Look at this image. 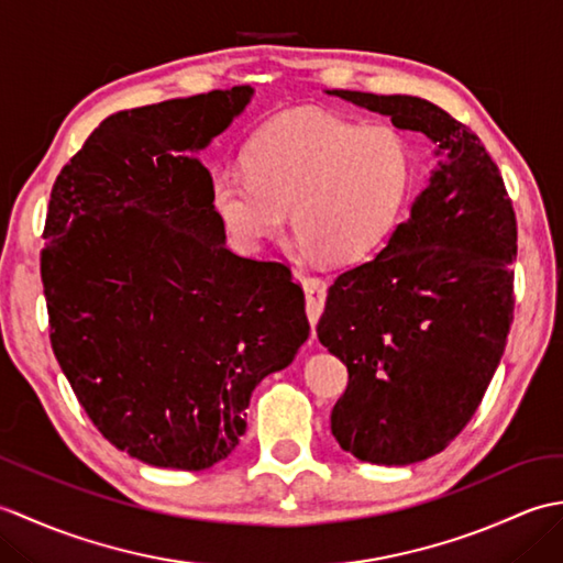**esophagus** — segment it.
I'll return each instance as SVG.
<instances>
[{"mask_svg":"<svg viewBox=\"0 0 563 563\" xmlns=\"http://www.w3.org/2000/svg\"><path fill=\"white\" fill-rule=\"evenodd\" d=\"M297 278H300L302 288H305V297H307V317H309V324H314L321 317V309H324L327 302V288L329 283L324 278H317V275H305L302 271H295Z\"/></svg>","mask_w":563,"mask_h":563,"instance_id":"obj_1","label":"esophagus"}]
</instances>
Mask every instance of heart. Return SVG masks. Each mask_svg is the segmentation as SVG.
Segmentation results:
<instances>
[{"label": "heart", "mask_w": 563, "mask_h": 563, "mask_svg": "<svg viewBox=\"0 0 563 563\" xmlns=\"http://www.w3.org/2000/svg\"><path fill=\"white\" fill-rule=\"evenodd\" d=\"M239 174L210 176L212 208L246 249L292 227L314 256L361 261L387 242L413 188V150L397 128L302 113L263 125Z\"/></svg>", "instance_id": "heart-1"}]
</instances>
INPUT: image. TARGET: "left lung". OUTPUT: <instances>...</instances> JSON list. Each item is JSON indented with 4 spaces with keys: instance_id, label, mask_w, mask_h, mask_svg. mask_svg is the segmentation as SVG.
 <instances>
[{
    "instance_id": "left-lung-1",
    "label": "left lung",
    "mask_w": 563,
    "mask_h": 563,
    "mask_svg": "<svg viewBox=\"0 0 563 563\" xmlns=\"http://www.w3.org/2000/svg\"><path fill=\"white\" fill-rule=\"evenodd\" d=\"M416 130L440 157L387 246L329 288L317 336L349 367L331 433L353 457L401 466L462 433L512 324L518 224L482 140L418 97L327 91Z\"/></svg>"
}]
</instances>
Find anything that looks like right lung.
<instances>
[{
    "mask_svg": "<svg viewBox=\"0 0 563 563\" xmlns=\"http://www.w3.org/2000/svg\"><path fill=\"white\" fill-rule=\"evenodd\" d=\"M251 97L232 87L109 115L47 206L53 353L101 435L164 470L232 454L251 391L309 336L290 268L227 249L198 159Z\"/></svg>",
    "mask_w": 563,
    "mask_h": 563,
    "instance_id": "obj_1",
    "label": "right lung"
}]
</instances>
